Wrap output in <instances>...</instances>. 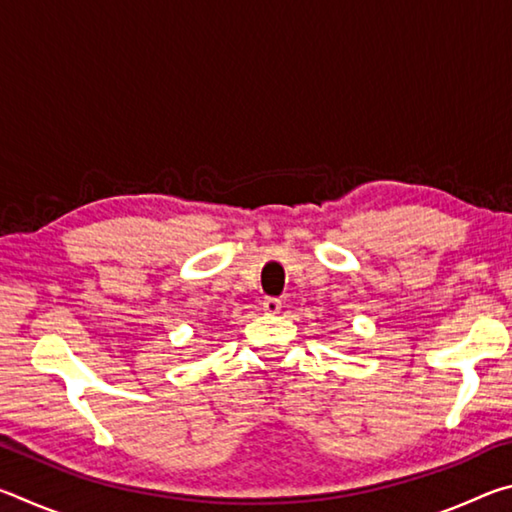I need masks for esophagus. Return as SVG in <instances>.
Returning a JSON list of instances; mask_svg holds the SVG:
<instances>
[{
    "mask_svg": "<svg viewBox=\"0 0 512 512\" xmlns=\"http://www.w3.org/2000/svg\"><path fill=\"white\" fill-rule=\"evenodd\" d=\"M262 309L266 311V314H280L282 300H280V298H264Z\"/></svg>",
    "mask_w": 512,
    "mask_h": 512,
    "instance_id": "1",
    "label": "esophagus"
}]
</instances>
